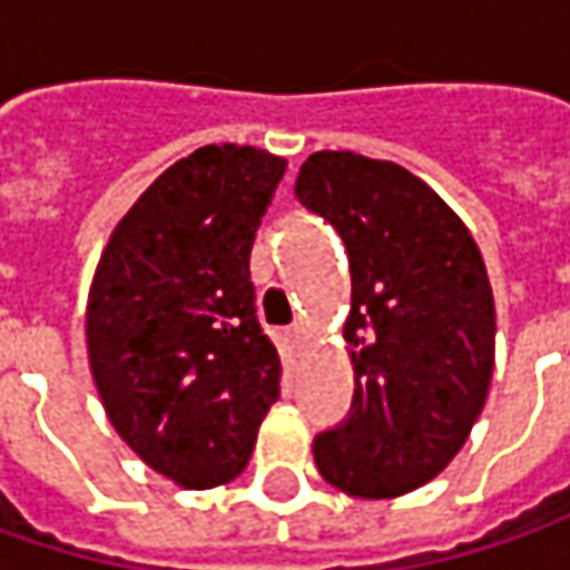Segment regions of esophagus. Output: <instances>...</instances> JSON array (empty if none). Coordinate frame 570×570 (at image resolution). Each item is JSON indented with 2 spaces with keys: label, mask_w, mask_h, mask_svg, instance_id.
Masks as SVG:
<instances>
[{
  "label": "esophagus",
  "mask_w": 570,
  "mask_h": 570,
  "mask_svg": "<svg viewBox=\"0 0 570 570\" xmlns=\"http://www.w3.org/2000/svg\"><path fill=\"white\" fill-rule=\"evenodd\" d=\"M288 340L301 345V342L307 340V326H304V323H292V326H288Z\"/></svg>",
  "instance_id": "34e87169"
}]
</instances>
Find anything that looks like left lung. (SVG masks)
Segmentation results:
<instances>
[{"label": "left lung", "mask_w": 570, "mask_h": 570, "mask_svg": "<svg viewBox=\"0 0 570 570\" xmlns=\"http://www.w3.org/2000/svg\"><path fill=\"white\" fill-rule=\"evenodd\" d=\"M295 196L340 230L355 396L314 438L320 475L355 498L431 482L466 444L494 371V297L460 215L405 167L317 151Z\"/></svg>", "instance_id": "1"}]
</instances>
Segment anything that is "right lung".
Listing matches in <instances>:
<instances>
[{
	"label": "right lung",
	"instance_id": "add662e5",
	"mask_svg": "<svg viewBox=\"0 0 570 570\" xmlns=\"http://www.w3.org/2000/svg\"><path fill=\"white\" fill-rule=\"evenodd\" d=\"M285 165L230 142L180 158L122 215L88 292V362L107 419L184 489L240 475L278 400L250 250Z\"/></svg>",
	"mask_w": 570,
	"mask_h": 570
}]
</instances>
